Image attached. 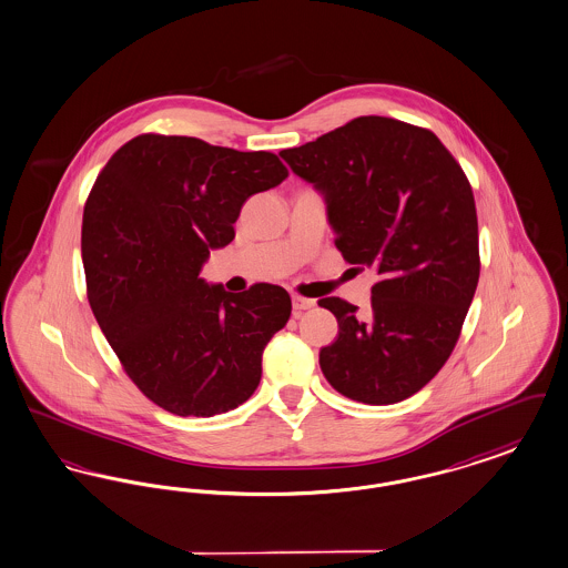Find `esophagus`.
Here are the masks:
<instances>
[{"instance_id": "esophagus-1", "label": "esophagus", "mask_w": 568, "mask_h": 568, "mask_svg": "<svg viewBox=\"0 0 568 568\" xmlns=\"http://www.w3.org/2000/svg\"><path fill=\"white\" fill-rule=\"evenodd\" d=\"M292 304H294V311H308L315 306V300H308V297H302V295H292Z\"/></svg>"}]
</instances>
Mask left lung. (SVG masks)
<instances>
[{
	"mask_svg": "<svg viewBox=\"0 0 568 568\" xmlns=\"http://www.w3.org/2000/svg\"><path fill=\"white\" fill-rule=\"evenodd\" d=\"M281 156L323 194L344 260L378 274L367 315L318 300L338 318V338L318 353L327 383L369 406L408 399L448 362L476 294L471 185L432 131L383 115Z\"/></svg>",
	"mask_w": 568,
	"mask_h": 568,
	"instance_id": "left-lung-1",
	"label": "left lung"
}]
</instances>
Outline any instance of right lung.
Instances as JSON below:
<instances>
[{
    "label": "right lung",
    "instance_id": "obj_1",
    "mask_svg": "<svg viewBox=\"0 0 568 568\" xmlns=\"http://www.w3.org/2000/svg\"><path fill=\"white\" fill-rule=\"evenodd\" d=\"M271 152L196 136L139 135L99 173L82 220L92 313L139 390L171 414L239 408L262 378V353L292 315L271 283L243 294L201 278L209 251L234 239L251 194L287 178Z\"/></svg>",
    "mask_w": 568,
    "mask_h": 568
}]
</instances>
